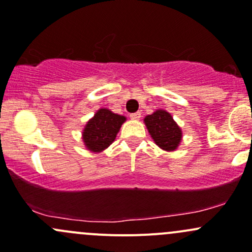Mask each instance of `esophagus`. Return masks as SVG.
I'll return each instance as SVG.
<instances>
[{"label": "esophagus", "instance_id": "34e87169", "mask_svg": "<svg viewBox=\"0 0 252 252\" xmlns=\"http://www.w3.org/2000/svg\"><path fill=\"white\" fill-rule=\"evenodd\" d=\"M140 117H141V112H135V113L130 114V118L134 119V121H138V119H140Z\"/></svg>", "mask_w": 252, "mask_h": 252}]
</instances>
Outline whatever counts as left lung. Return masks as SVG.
<instances>
[{"label":"left lung","instance_id":"obj_1","mask_svg":"<svg viewBox=\"0 0 252 252\" xmlns=\"http://www.w3.org/2000/svg\"><path fill=\"white\" fill-rule=\"evenodd\" d=\"M149 134L159 149L167 152L175 151L182 142L183 131L171 113L164 110H156L144 118Z\"/></svg>","mask_w":252,"mask_h":252}]
</instances>
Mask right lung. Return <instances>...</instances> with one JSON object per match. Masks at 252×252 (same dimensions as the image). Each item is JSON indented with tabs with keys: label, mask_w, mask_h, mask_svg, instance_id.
<instances>
[{
	"label": "right lung",
	"mask_w": 252,
	"mask_h": 252,
	"mask_svg": "<svg viewBox=\"0 0 252 252\" xmlns=\"http://www.w3.org/2000/svg\"><path fill=\"white\" fill-rule=\"evenodd\" d=\"M126 121V117L113 113L108 108L96 111L93 118L86 122L81 133L86 150L98 154L107 149L116 140L117 134Z\"/></svg>",
	"instance_id": "1"
}]
</instances>
